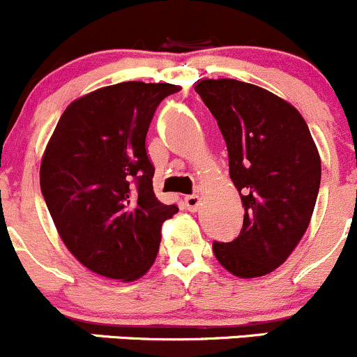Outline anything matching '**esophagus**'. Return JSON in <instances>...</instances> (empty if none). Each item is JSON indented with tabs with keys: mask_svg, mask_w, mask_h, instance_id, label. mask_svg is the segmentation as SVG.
<instances>
[{
	"mask_svg": "<svg viewBox=\"0 0 357 357\" xmlns=\"http://www.w3.org/2000/svg\"><path fill=\"white\" fill-rule=\"evenodd\" d=\"M185 204H186V208H188L190 212H197L198 207H200V204H202V198L198 197V195H190V197L185 198Z\"/></svg>",
	"mask_w": 357,
	"mask_h": 357,
	"instance_id": "esophagus-1",
	"label": "esophagus"
}]
</instances>
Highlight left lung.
I'll use <instances>...</instances> for the list:
<instances>
[{
	"label": "left lung",
	"instance_id": "8db88e82",
	"mask_svg": "<svg viewBox=\"0 0 357 357\" xmlns=\"http://www.w3.org/2000/svg\"><path fill=\"white\" fill-rule=\"evenodd\" d=\"M195 90L226 140L229 176L245 207L241 234L213 243V255L239 279L264 277L291 257L310 226L320 153L299 111L267 89L219 78Z\"/></svg>",
	"mask_w": 357,
	"mask_h": 357
}]
</instances>
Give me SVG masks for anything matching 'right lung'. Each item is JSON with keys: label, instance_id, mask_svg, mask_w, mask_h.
Segmentation results:
<instances>
[{"label": "right lung", "instance_id": "obj_1", "mask_svg": "<svg viewBox=\"0 0 357 357\" xmlns=\"http://www.w3.org/2000/svg\"><path fill=\"white\" fill-rule=\"evenodd\" d=\"M172 84L123 82L66 107L40 160V190L58 234L90 272L133 282L155 261L178 207L153 193L145 137Z\"/></svg>", "mask_w": 357, "mask_h": 357}]
</instances>
